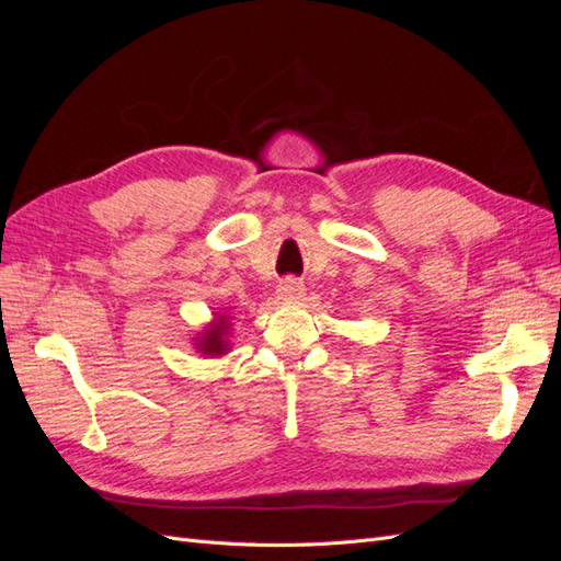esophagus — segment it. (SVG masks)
Here are the masks:
<instances>
[{
    "label": "esophagus",
    "instance_id": "1",
    "mask_svg": "<svg viewBox=\"0 0 561 561\" xmlns=\"http://www.w3.org/2000/svg\"><path fill=\"white\" fill-rule=\"evenodd\" d=\"M280 299H301L304 297V283L299 278L287 276L278 283Z\"/></svg>",
    "mask_w": 561,
    "mask_h": 561
}]
</instances>
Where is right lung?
I'll return each mask as SVG.
<instances>
[{"instance_id":"obj_1","label":"right lung","mask_w":561,"mask_h":561,"mask_svg":"<svg viewBox=\"0 0 561 561\" xmlns=\"http://www.w3.org/2000/svg\"><path fill=\"white\" fill-rule=\"evenodd\" d=\"M225 332H227V320H219L217 328H213L206 339L198 344L203 353H210V355H222L227 351V344H225Z\"/></svg>"}]
</instances>
